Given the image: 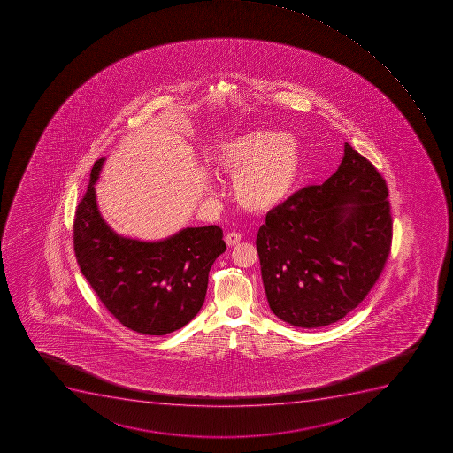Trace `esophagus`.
Here are the masks:
<instances>
[{
  "label": "esophagus",
  "instance_id": "34e87169",
  "mask_svg": "<svg viewBox=\"0 0 453 453\" xmlns=\"http://www.w3.org/2000/svg\"><path fill=\"white\" fill-rule=\"evenodd\" d=\"M242 240V236L238 233H229L228 235L225 236V242L228 247H234V245L240 244V241Z\"/></svg>",
  "mask_w": 453,
  "mask_h": 453
}]
</instances>
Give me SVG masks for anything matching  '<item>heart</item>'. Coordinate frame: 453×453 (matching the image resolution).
Wrapping results in <instances>:
<instances>
[{"instance_id": "obj_1", "label": "heart", "mask_w": 453, "mask_h": 453, "mask_svg": "<svg viewBox=\"0 0 453 453\" xmlns=\"http://www.w3.org/2000/svg\"><path fill=\"white\" fill-rule=\"evenodd\" d=\"M212 165L217 173L233 176L234 199L241 208L267 212L295 190L303 154L293 135L254 130L220 142Z\"/></svg>"}]
</instances>
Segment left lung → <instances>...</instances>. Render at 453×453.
Wrapping results in <instances>:
<instances>
[{
    "instance_id": "obj_1",
    "label": "left lung",
    "mask_w": 453,
    "mask_h": 453,
    "mask_svg": "<svg viewBox=\"0 0 453 453\" xmlns=\"http://www.w3.org/2000/svg\"><path fill=\"white\" fill-rule=\"evenodd\" d=\"M323 185L272 209L257 235L268 306L291 326L313 329L345 318L381 274L393 225L386 180L345 142Z\"/></svg>"
}]
</instances>
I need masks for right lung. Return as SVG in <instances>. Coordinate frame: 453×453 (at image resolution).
Segmentation results:
<instances>
[{
    "mask_svg": "<svg viewBox=\"0 0 453 453\" xmlns=\"http://www.w3.org/2000/svg\"><path fill=\"white\" fill-rule=\"evenodd\" d=\"M105 158L95 162L76 209V260L104 306L124 326L142 334H167L199 313L209 270L225 252L217 225L183 228L157 241L119 235L99 212L95 183Z\"/></svg>",
    "mask_w": 453,
    "mask_h": 453,
    "instance_id": "right-lung-1",
    "label": "right lung"
}]
</instances>
